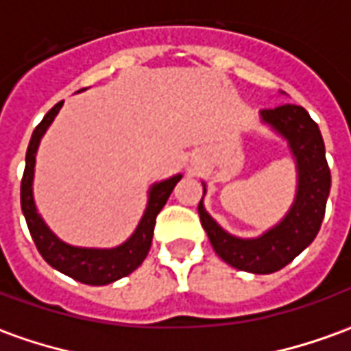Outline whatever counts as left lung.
I'll return each mask as SVG.
<instances>
[{"label":"left lung","mask_w":351,"mask_h":351,"mask_svg":"<svg viewBox=\"0 0 351 351\" xmlns=\"http://www.w3.org/2000/svg\"><path fill=\"white\" fill-rule=\"evenodd\" d=\"M261 118L287 138L297 161L299 186L291 210L259 239H237L226 233L208 216L203 199L199 201V218L213 248L226 263L239 271L271 274L291 263L316 239L331 190V171L325 160L324 137L304 108L286 103L261 110Z\"/></svg>","instance_id":"8db88e82"}]
</instances>
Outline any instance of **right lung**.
Returning <instances> with one entry per match:
<instances>
[{
  "mask_svg": "<svg viewBox=\"0 0 351 351\" xmlns=\"http://www.w3.org/2000/svg\"><path fill=\"white\" fill-rule=\"evenodd\" d=\"M62 105H64V101H60L50 108L41 123L32 133L26 152V169H24V176L20 182V205H22V213H24L27 229L32 233L35 246L50 267H54L56 271L64 272L73 280L88 284V286H105V284H110V282H116V280L131 274L145 261L146 254L152 246L156 216L165 206L171 191L175 190L176 182L182 178V175H176L163 182L154 184L150 188L148 206H146L143 220L135 229V233L122 246L110 248V250H95V248H75V246L62 243L37 214L34 193H32L37 146H39L43 133L52 123Z\"/></svg>",
  "mask_w": 351,
  "mask_h": 351,
  "instance_id": "1",
  "label": "right lung"
}]
</instances>
